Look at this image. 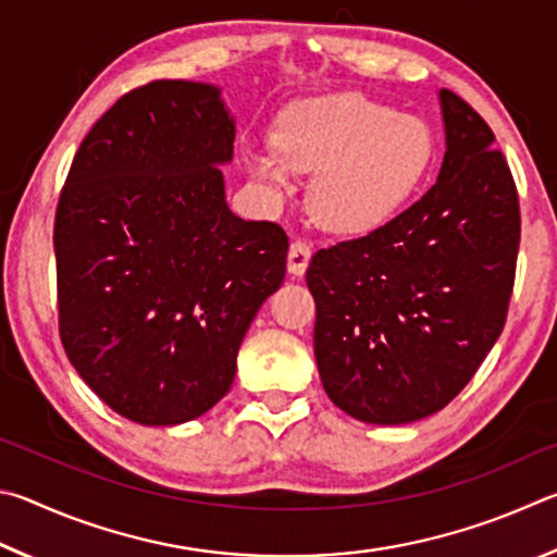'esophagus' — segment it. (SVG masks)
Segmentation results:
<instances>
[{
	"label": "esophagus",
	"mask_w": 557,
	"mask_h": 557,
	"mask_svg": "<svg viewBox=\"0 0 557 557\" xmlns=\"http://www.w3.org/2000/svg\"><path fill=\"white\" fill-rule=\"evenodd\" d=\"M310 244L304 239H296L290 242V249H288V271L294 273V276H300V273H306L308 263H310Z\"/></svg>",
	"instance_id": "34e87169"
}]
</instances>
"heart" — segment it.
Wrapping results in <instances>:
<instances>
[{"label": "heart", "mask_w": 557, "mask_h": 557, "mask_svg": "<svg viewBox=\"0 0 557 557\" xmlns=\"http://www.w3.org/2000/svg\"><path fill=\"white\" fill-rule=\"evenodd\" d=\"M247 161L271 185H288L290 171H315L308 193L315 220L335 232H369L421 185L433 134L421 116L339 92L290 107L273 132V151Z\"/></svg>", "instance_id": "1"}]
</instances>
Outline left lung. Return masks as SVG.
Wrapping results in <instances>:
<instances>
[{"mask_svg": "<svg viewBox=\"0 0 557 557\" xmlns=\"http://www.w3.org/2000/svg\"><path fill=\"white\" fill-rule=\"evenodd\" d=\"M445 159L421 200L313 253L315 359L333 404L401 425L441 411L499 339L521 239L519 193L494 132L441 90Z\"/></svg>", "mask_w": 557, "mask_h": 557, "instance_id": "1", "label": "left lung"}]
</instances>
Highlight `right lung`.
I'll use <instances>...</instances> for the list:
<instances>
[{
  "instance_id": "add662e5",
  "label": "right lung",
  "mask_w": 557,
  "mask_h": 557,
  "mask_svg": "<svg viewBox=\"0 0 557 557\" xmlns=\"http://www.w3.org/2000/svg\"><path fill=\"white\" fill-rule=\"evenodd\" d=\"M234 120L220 90L153 81L77 149L58 198V330L102 401L178 425L220 401L253 315L284 284L288 237L224 200Z\"/></svg>"
}]
</instances>
